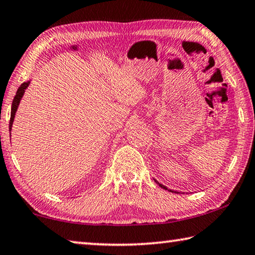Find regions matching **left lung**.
Returning <instances> with one entry per match:
<instances>
[{
    "mask_svg": "<svg viewBox=\"0 0 255 255\" xmlns=\"http://www.w3.org/2000/svg\"><path fill=\"white\" fill-rule=\"evenodd\" d=\"M155 182H157V184L160 186V187H161V188H163V189H167V187H164L163 185H161V184H159V182L157 181V180H155ZM169 191H172V190H169ZM175 193H176V191H175Z\"/></svg>",
    "mask_w": 255,
    "mask_h": 255,
    "instance_id": "obj_1",
    "label": "left lung"
}]
</instances>
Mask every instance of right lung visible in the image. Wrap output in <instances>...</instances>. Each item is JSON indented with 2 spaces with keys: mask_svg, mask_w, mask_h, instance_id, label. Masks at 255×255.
Masks as SVG:
<instances>
[{
  "mask_svg": "<svg viewBox=\"0 0 255 255\" xmlns=\"http://www.w3.org/2000/svg\"><path fill=\"white\" fill-rule=\"evenodd\" d=\"M29 86V82L28 83H23L21 85V86L19 87V89H17V92H16V94H15V96H14V98H13V102H12V107H11V118H10V131H11V128H12V124H13V121H14V116H15V112H16V110H17V106H19V104H20V101H21V98H22V96H23V94H24V91H25V88Z\"/></svg>",
  "mask_w": 255,
  "mask_h": 255,
  "instance_id": "1",
  "label": "right lung"
}]
</instances>
